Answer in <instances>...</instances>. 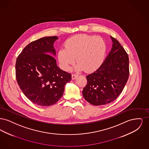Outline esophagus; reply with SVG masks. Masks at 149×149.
<instances>
[{"instance_id": "esophagus-1", "label": "esophagus", "mask_w": 149, "mask_h": 149, "mask_svg": "<svg viewBox=\"0 0 149 149\" xmlns=\"http://www.w3.org/2000/svg\"><path fill=\"white\" fill-rule=\"evenodd\" d=\"M78 75H77V74H72V75H71L72 79V80L75 79L76 78H77V77H78Z\"/></svg>"}]
</instances>
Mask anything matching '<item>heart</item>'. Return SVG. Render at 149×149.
I'll use <instances>...</instances> for the list:
<instances>
[{"label":"heart","instance_id":"heart-1","mask_svg":"<svg viewBox=\"0 0 149 149\" xmlns=\"http://www.w3.org/2000/svg\"><path fill=\"white\" fill-rule=\"evenodd\" d=\"M106 51L104 40L95 36L80 34L72 36L58 51L57 58L61 68L68 71L75 61L76 70L95 71L103 63Z\"/></svg>","mask_w":149,"mask_h":149}]
</instances>
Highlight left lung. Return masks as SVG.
I'll list each match as a JSON object with an SVG mask.
<instances>
[{"label": "left lung", "instance_id": "8db88e82", "mask_svg": "<svg viewBox=\"0 0 149 149\" xmlns=\"http://www.w3.org/2000/svg\"><path fill=\"white\" fill-rule=\"evenodd\" d=\"M111 37L112 47L104 62L86 77L83 91L84 99L94 106L108 104L122 92L129 76V58L119 42Z\"/></svg>", "mask_w": 149, "mask_h": 149}]
</instances>
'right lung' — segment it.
Wrapping results in <instances>:
<instances>
[{
	"label": "right lung",
	"instance_id": "obj_1",
	"mask_svg": "<svg viewBox=\"0 0 149 149\" xmlns=\"http://www.w3.org/2000/svg\"><path fill=\"white\" fill-rule=\"evenodd\" d=\"M57 39V36L45 37L29 43L16 60L15 75L20 89L39 106L56 103L71 80V74L60 69L53 57L56 56L54 44Z\"/></svg>",
	"mask_w": 149,
	"mask_h": 149
}]
</instances>
